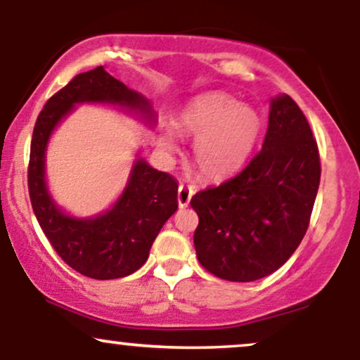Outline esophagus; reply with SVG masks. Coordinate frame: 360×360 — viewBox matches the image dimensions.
Here are the masks:
<instances>
[{"label":"esophagus","instance_id":"34e87169","mask_svg":"<svg viewBox=\"0 0 360 360\" xmlns=\"http://www.w3.org/2000/svg\"><path fill=\"white\" fill-rule=\"evenodd\" d=\"M193 194H194V189L191 186H184V184L179 186V191H177V203H179L181 208H186V206L189 205Z\"/></svg>","mask_w":360,"mask_h":360}]
</instances>
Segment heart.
<instances>
[{
  "label": "heart",
  "mask_w": 360,
  "mask_h": 360,
  "mask_svg": "<svg viewBox=\"0 0 360 360\" xmlns=\"http://www.w3.org/2000/svg\"><path fill=\"white\" fill-rule=\"evenodd\" d=\"M260 115L252 106L238 105L225 93H206L193 98L179 117V130L194 140L193 160L208 179H221L238 171L257 143ZM162 147L174 150L172 135H164Z\"/></svg>",
  "instance_id": "b5f03b06"
}]
</instances>
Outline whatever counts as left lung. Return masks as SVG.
<instances>
[{
    "label": "left lung",
    "mask_w": 360,
    "mask_h": 360,
    "mask_svg": "<svg viewBox=\"0 0 360 360\" xmlns=\"http://www.w3.org/2000/svg\"><path fill=\"white\" fill-rule=\"evenodd\" d=\"M320 174L307 117L288 94L274 98L262 148L237 176L191 198L201 266L235 283L278 271L307 233Z\"/></svg>",
    "instance_id": "left-lung-1"
}]
</instances>
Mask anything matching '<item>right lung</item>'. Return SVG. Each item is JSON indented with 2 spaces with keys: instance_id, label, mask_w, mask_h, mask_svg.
Segmentation results:
<instances>
[{
  "instance_id": "add662e5",
  "label": "right lung",
  "mask_w": 360,
  "mask_h": 360,
  "mask_svg": "<svg viewBox=\"0 0 360 360\" xmlns=\"http://www.w3.org/2000/svg\"><path fill=\"white\" fill-rule=\"evenodd\" d=\"M77 103H111L152 120L150 105L100 68L81 72L45 103L35 122L28 162V193L34 213L53 250L68 266L93 279H118L146 264L152 243L177 210V181L139 159L118 201L94 218H72L53 203L45 184L49 137Z\"/></svg>"
}]
</instances>
